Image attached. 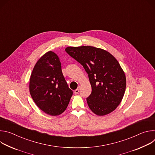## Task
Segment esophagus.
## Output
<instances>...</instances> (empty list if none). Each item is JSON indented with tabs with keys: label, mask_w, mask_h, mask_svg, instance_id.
<instances>
[{
	"label": "esophagus",
	"mask_w": 155,
	"mask_h": 155,
	"mask_svg": "<svg viewBox=\"0 0 155 155\" xmlns=\"http://www.w3.org/2000/svg\"><path fill=\"white\" fill-rule=\"evenodd\" d=\"M79 91H80V87H78L77 90H75L74 91V94H78Z\"/></svg>",
	"instance_id": "1"
}]
</instances>
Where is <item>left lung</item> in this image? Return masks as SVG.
Returning a JSON list of instances; mask_svg holds the SVG:
<instances>
[{"label":"left lung","mask_w":155,"mask_h":155,"mask_svg":"<svg viewBox=\"0 0 155 155\" xmlns=\"http://www.w3.org/2000/svg\"><path fill=\"white\" fill-rule=\"evenodd\" d=\"M65 50L88 74L92 91L86 101L91 111L99 116L113 112L120 104L126 86L118 61L108 51L90 46L69 47Z\"/></svg>","instance_id":"obj_1"}]
</instances>
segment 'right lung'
<instances>
[{
    "label": "right lung",
    "mask_w": 155,
    "mask_h": 155,
    "mask_svg": "<svg viewBox=\"0 0 155 155\" xmlns=\"http://www.w3.org/2000/svg\"><path fill=\"white\" fill-rule=\"evenodd\" d=\"M32 99L43 112L56 116L63 113L73 91L68 86L57 54L48 51L35 65L29 82Z\"/></svg>",
    "instance_id": "1"
}]
</instances>
